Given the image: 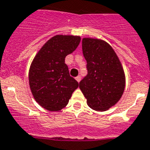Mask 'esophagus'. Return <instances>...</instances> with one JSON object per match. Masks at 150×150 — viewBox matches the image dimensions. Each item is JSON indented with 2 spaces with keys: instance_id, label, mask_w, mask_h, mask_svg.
<instances>
[{
  "instance_id": "esophagus-1",
  "label": "esophagus",
  "mask_w": 150,
  "mask_h": 150,
  "mask_svg": "<svg viewBox=\"0 0 150 150\" xmlns=\"http://www.w3.org/2000/svg\"><path fill=\"white\" fill-rule=\"evenodd\" d=\"M76 81H78V82H80V81H81V76H80V75H79V76H76Z\"/></svg>"
}]
</instances>
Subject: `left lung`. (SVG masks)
<instances>
[{
  "label": "left lung",
  "mask_w": 150,
  "mask_h": 150,
  "mask_svg": "<svg viewBox=\"0 0 150 150\" xmlns=\"http://www.w3.org/2000/svg\"><path fill=\"white\" fill-rule=\"evenodd\" d=\"M82 51L87 62L88 74L79 87L88 105L98 111H107L122 97L125 76L112 47L100 39H82Z\"/></svg>",
  "instance_id": "left-lung-1"
}]
</instances>
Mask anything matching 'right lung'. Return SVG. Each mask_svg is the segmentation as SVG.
I'll return each instance as SVG.
<instances>
[{"mask_svg": "<svg viewBox=\"0 0 150 150\" xmlns=\"http://www.w3.org/2000/svg\"><path fill=\"white\" fill-rule=\"evenodd\" d=\"M81 41L79 36L55 35L43 45L29 70V84L35 100L48 111L65 108L79 83L69 75L65 58Z\"/></svg>", "mask_w": 150, "mask_h": 150, "instance_id": "right-lung-1", "label": "right lung"}]
</instances>
